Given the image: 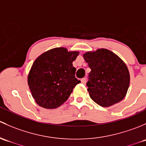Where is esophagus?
<instances>
[{
  "instance_id": "34e87169",
  "label": "esophagus",
  "mask_w": 146,
  "mask_h": 146,
  "mask_svg": "<svg viewBox=\"0 0 146 146\" xmlns=\"http://www.w3.org/2000/svg\"><path fill=\"white\" fill-rule=\"evenodd\" d=\"M80 80H81V82L82 84L86 83V78H82Z\"/></svg>"
}]
</instances>
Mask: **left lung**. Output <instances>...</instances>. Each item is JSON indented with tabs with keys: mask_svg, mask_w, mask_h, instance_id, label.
<instances>
[{
	"mask_svg": "<svg viewBox=\"0 0 146 146\" xmlns=\"http://www.w3.org/2000/svg\"><path fill=\"white\" fill-rule=\"evenodd\" d=\"M83 58L91 69L86 84L91 99L104 107L121 101L130 83V75L124 62L106 48L88 51Z\"/></svg>",
	"mask_w": 146,
	"mask_h": 146,
	"instance_id": "8db88e82",
	"label": "left lung"
}]
</instances>
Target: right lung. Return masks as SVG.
I'll return each instance as SVG.
<instances>
[{
  "mask_svg": "<svg viewBox=\"0 0 146 146\" xmlns=\"http://www.w3.org/2000/svg\"><path fill=\"white\" fill-rule=\"evenodd\" d=\"M78 54V51H68L59 47L46 51L35 60L27 80L32 97L40 107H60L80 83L75 76L76 68L73 66Z\"/></svg>",
  "mask_w": 146,
  "mask_h": 146,
  "instance_id": "1",
  "label": "right lung"
}]
</instances>
